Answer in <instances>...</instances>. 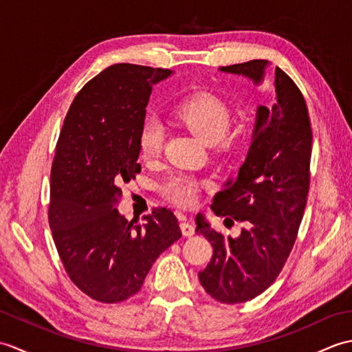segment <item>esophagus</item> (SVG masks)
<instances>
[{
	"instance_id": "1",
	"label": "esophagus",
	"mask_w": 352,
	"mask_h": 352,
	"mask_svg": "<svg viewBox=\"0 0 352 352\" xmlns=\"http://www.w3.org/2000/svg\"><path fill=\"white\" fill-rule=\"evenodd\" d=\"M177 216H178V219L182 221V223H180L182 233H183L186 237L193 236V233H195V228H193L192 223H189L188 221H186V216H184L182 212H177Z\"/></svg>"
}]
</instances>
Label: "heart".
<instances>
[{
  "label": "heart",
  "instance_id": "b5f03b06",
  "mask_svg": "<svg viewBox=\"0 0 352 352\" xmlns=\"http://www.w3.org/2000/svg\"><path fill=\"white\" fill-rule=\"evenodd\" d=\"M178 122L195 133L198 138L212 144L218 151H228L234 145V139L228 129L231 125V109L221 96L213 92L201 91L186 96L174 107ZM164 145V126L159 118L145 116L138 131V148L142 159L153 160L159 157ZM206 180L195 175L177 172L159 183V192L168 201L178 206H192L197 203L201 188Z\"/></svg>",
  "mask_w": 352,
  "mask_h": 352
}]
</instances>
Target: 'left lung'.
Here are the masks:
<instances>
[{"instance_id": "obj_1", "label": "left lung", "mask_w": 352, "mask_h": 352, "mask_svg": "<svg viewBox=\"0 0 352 352\" xmlns=\"http://www.w3.org/2000/svg\"><path fill=\"white\" fill-rule=\"evenodd\" d=\"M266 60L222 66L256 83L263 78ZM275 98L260 106L252 144L234 182L213 198L212 210L243 228L227 237L201 219L197 233L213 246V256L198 274L201 286L216 301H251L280 275L294 248L310 188L311 124L300 87L275 68Z\"/></svg>"}]
</instances>
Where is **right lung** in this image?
<instances>
[{
    "label": "right lung",
    "mask_w": 352,
    "mask_h": 352,
    "mask_svg": "<svg viewBox=\"0 0 352 352\" xmlns=\"http://www.w3.org/2000/svg\"><path fill=\"white\" fill-rule=\"evenodd\" d=\"M170 69L118 63L76 95L51 166L48 222L71 281L92 300L115 304L138 294L155 258L182 237L170 208L144 223L118 212L119 184L140 172L138 131L153 86Z\"/></svg>",
    "instance_id": "right-lung-1"
}]
</instances>
